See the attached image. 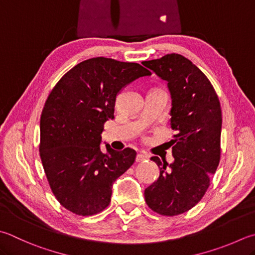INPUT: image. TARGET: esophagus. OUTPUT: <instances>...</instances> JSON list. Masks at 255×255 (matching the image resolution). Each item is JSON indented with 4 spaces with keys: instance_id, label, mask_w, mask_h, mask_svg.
I'll return each instance as SVG.
<instances>
[{
    "instance_id": "34e87169",
    "label": "esophagus",
    "mask_w": 255,
    "mask_h": 255,
    "mask_svg": "<svg viewBox=\"0 0 255 255\" xmlns=\"http://www.w3.org/2000/svg\"><path fill=\"white\" fill-rule=\"evenodd\" d=\"M146 158H148V156L146 154H143V153H137L136 157H135V161L136 162H142L144 160H146Z\"/></svg>"
}]
</instances>
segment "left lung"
<instances>
[{
  "instance_id": "obj_1",
  "label": "left lung",
  "mask_w": 255,
  "mask_h": 255,
  "mask_svg": "<svg viewBox=\"0 0 255 255\" xmlns=\"http://www.w3.org/2000/svg\"><path fill=\"white\" fill-rule=\"evenodd\" d=\"M142 64L167 82L171 128L176 131L169 142L174 162L167 164L151 157L160 176L146 187L144 196L154 212L174 217L198 204L209 189L220 163L222 112L209 79L183 55L172 53Z\"/></svg>"
}]
</instances>
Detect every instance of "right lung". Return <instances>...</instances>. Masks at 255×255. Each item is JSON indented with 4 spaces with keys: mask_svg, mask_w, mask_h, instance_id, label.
<instances>
[{
    "mask_svg": "<svg viewBox=\"0 0 255 255\" xmlns=\"http://www.w3.org/2000/svg\"><path fill=\"white\" fill-rule=\"evenodd\" d=\"M151 72L137 63L93 57L75 65L53 88L41 114L40 156L53 194L82 217L103 211L112 185L135 161L127 147L101 151L104 123L114 118L117 95Z\"/></svg>",
    "mask_w": 255,
    "mask_h": 255,
    "instance_id": "add662e5",
    "label": "right lung"
}]
</instances>
